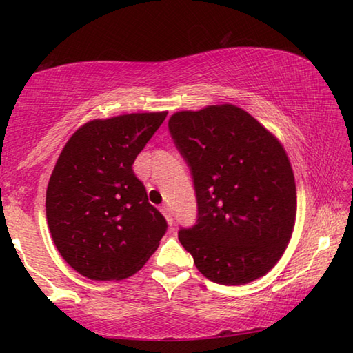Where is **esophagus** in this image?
Listing matches in <instances>:
<instances>
[{
  "label": "esophagus",
  "mask_w": 353,
  "mask_h": 353,
  "mask_svg": "<svg viewBox=\"0 0 353 353\" xmlns=\"http://www.w3.org/2000/svg\"><path fill=\"white\" fill-rule=\"evenodd\" d=\"M160 212H162L163 214H165V218H166V221H168V224L170 225H172V221H174V219H172V212H171V208L168 207V205H162V207H160Z\"/></svg>",
  "instance_id": "esophagus-1"
}]
</instances>
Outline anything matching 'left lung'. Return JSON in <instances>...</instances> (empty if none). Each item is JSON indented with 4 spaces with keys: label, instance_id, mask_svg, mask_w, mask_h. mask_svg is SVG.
I'll use <instances>...</instances> for the list:
<instances>
[{
    "label": "left lung",
    "instance_id": "obj_1",
    "mask_svg": "<svg viewBox=\"0 0 353 353\" xmlns=\"http://www.w3.org/2000/svg\"><path fill=\"white\" fill-rule=\"evenodd\" d=\"M193 176L198 218L179 230L202 276L244 285L283 255L296 221L288 155L270 130L232 104L177 112L168 121Z\"/></svg>",
    "mask_w": 353,
    "mask_h": 353
}]
</instances>
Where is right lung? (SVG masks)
Instances as JSON below:
<instances>
[{
    "label": "right lung",
    "instance_id": "1",
    "mask_svg": "<svg viewBox=\"0 0 353 353\" xmlns=\"http://www.w3.org/2000/svg\"><path fill=\"white\" fill-rule=\"evenodd\" d=\"M168 112L93 119L71 135L46 190V219L63 260L92 280L140 271L166 232L132 165Z\"/></svg>",
    "mask_w": 353,
    "mask_h": 353
}]
</instances>
